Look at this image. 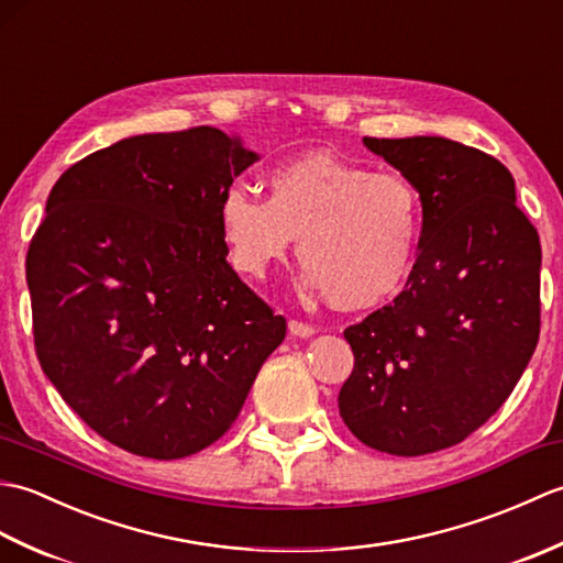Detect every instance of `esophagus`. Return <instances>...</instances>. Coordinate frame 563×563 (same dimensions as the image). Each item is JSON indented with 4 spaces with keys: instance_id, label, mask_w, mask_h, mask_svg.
Instances as JSON below:
<instances>
[{
    "instance_id": "esophagus-1",
    "label": "esophagus",
    "mask_w": 563,
    "mask_h": 563,
    "mask_svg": "<svg viewBox=\"0 0 563 563\" xmlns=\"http://www.w3.org/2000/svg\"><path fill=\"white\" fill-rule=\"evenodd\" d=\"M288 331H290V336H295V339H309V336H314V327L302 324V321H297V319L290 321Z\"/></svg>"
}]
</instances>
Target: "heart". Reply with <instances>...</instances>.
<instances>
[{"mask_svg":"<svg viewBox=\"0 0 563 563\" xmlns=\"http://www.w3.org/2000/svg\"><path fill=\"white\" fill-rule=\"evenodd\" d=\"M268 198L232 184L218 202L227 256L263 278L300 236V288L339 309H367L401 290L423 236V196L409 176L373 172L327 152L275 166Z\"/></svg>","mask_w":563,"mask_h":563,"instance_id":"b5f03b06","label":"heart"}]
</instances>
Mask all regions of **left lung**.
<instances>
[{"mask_svg":"<svg viewBox=\"0 0 563 563\" xmlns=\"http://www.w3.org/2000/svg\"><path fill=\"white\" fill-rule=\"evenodd\" d=\"M423 196V236L394 302L343 331L339 411L367 448L457 445L516 389L540 339V234L498 159L445 137H363Z\"/></svg>","mask_w":563,"mask_h":563,"instance_id":"obj_1","label":"left lung"}]
</instances>
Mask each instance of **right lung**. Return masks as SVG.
I'll return each mask as SVG.
<instances>
[{
    "label": "right lung",
    "instance_id": "right-lung-1",
    "mask_svg": "<svg viewBox=\"0 0 563 563\" xmlns=\"http://www.w3.org/2000/svg\"><path fill=\"white\" fill-rule=\"evenodd\" d=\"M258 154L218 128L135 135L57 178L26 280L35 353L113 445L178 460L222 438L285 319L227 263L218 202Z\"/></svg>",
    "mask_w": 563,
    "mask_h": 563
}]
</instances>
